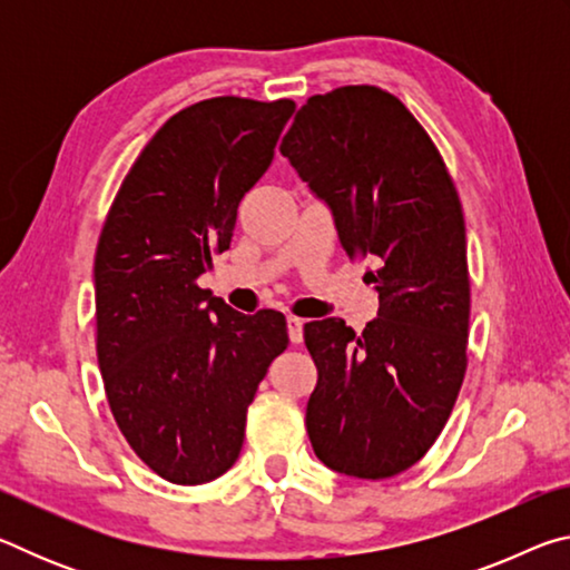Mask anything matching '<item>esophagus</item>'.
Returning <instances> with one entry per match:
<instances>
[{
    "label": "esophagus",
    "instance_id": "obj_1",
    "mask_svg": "<svg viewBox=\"0 0 570 570\" xmlns=\"http://www.w3.org/2000/svg\"><path fill=\"white\" fill-rule=\"evenodd\" d=\"M286 332H288V340H292V344L302 342L304 340V320H298V316H288Z\"/></svg>",
    "mask_w": 570,
    "mask_h": 570
}]
</instances>
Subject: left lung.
I'll return each mask as SVG.
<instances>
[{"mask_svg": "<svg viewBox=\"0 0 570 570\" xmlns=\"http://www.w3.org/2000/svg\"><path fill=\"white\" fill-rule=\"evenodd\" d=\"M330 206L350 258L372 256L377 320L304 324L320 370L306 432L326 468L382 480L412 468L445 428L468 366L465 218L440 150L414 115L374 85L308 98L282 140Z\"/></svg>", "mask_w": 570, "mask_h": 570, "instance_id": "8db88e82", "label": "left lung"}]
</instances>
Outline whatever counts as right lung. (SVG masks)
<instances>
[{"instance_id":"right-lung-1","label":"right lung","mask_w":570,"mask_h":570,"mask_svg":"<svg viewBox=\"0 0 570 570\" xmlns=\"http://www.w3.org/2000/svg\"><path fill=\"white\" fill-rule=\"evenodd\" d=\"M296 105L210 98L153 135L95 254L98 364L112 417L146 465L200 485L234 465L246 412L288 344L282 312H234L198 286L230 246L240 198Z\"/></svg>"}]
</instances>
